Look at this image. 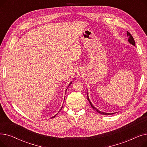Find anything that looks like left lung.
<instances>
[{
  "label": "left lung",
  "instance_id": "1",
  "mask_svg": "<svg viewBox=\"0 0 147 147\" xmlns=\"http://www.w3.org/2000/svg\"><path fill=\"white\" fill-rule=\"evenodd\" d=\"M127 36L129 37V38H128V41L129 42V43H131L132 45H133L134 46H135V40H134V38H133V37H132V36L130 34V33H129V32H127ZM88 95V94H87ZM88 100L89 101V103H90V105H91V107L93 108V109H94V110H96V111H97L98 113H100V114H103V115H111V114H114V113H104V112H102V111H100L99 110H98L97 109H96V108L92 104V103H91V102L90 101V100H89V98H88Z\"/></svg>",
  "mask_w": 147,
  "mask_h": 147
}]
</instances>
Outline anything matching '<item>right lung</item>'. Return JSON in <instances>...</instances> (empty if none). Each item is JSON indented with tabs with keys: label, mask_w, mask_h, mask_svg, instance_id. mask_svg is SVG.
I'll return each mask as SVG.
<instances>
[{
	"label": "right lung",
	"mask_w": 147,
	"mask_h": 147,
	"mask_svg": "<svg viewBox=\"0 0 147 147\" xmlns=\"http://www.w3.org/2000/svg\"><path fill=\"white\" fill-rule=\"evenodd\" d=\"M71 82L70 83V84H71ZM62 109H63V107H61V110ZM55 115H54V116H53V117H51V118H54V117H55Z\"/></svg>",
	"instance_id": "right-lung-1"
}]
</instances>
